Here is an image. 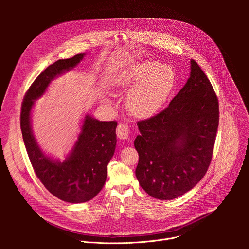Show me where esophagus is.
I'll list each match as a JSON object with an SVG mask.
<instances>
[{"mask_svg":"<svg viewBox=\"0 0 249 249\" xmlns=\"http://www.w3.org/2000/svg\"><path fill=\"white\" fill-rule=\"evenodd\" d=\"M116 134H117V137L119 139H122V140L127 139L128 136H129V126L127 124H124V123H120L117 126Z\"/></svg>","mask_w":249,"mask_h":249,"instance_id":"34e87169","label":"esophagus"}]
</instances>
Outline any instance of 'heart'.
Returning a JSON list of instances; mask_svg holds the SVG:
<instances>
[{"instance_id": "1", "label": "heart", "mask_w": 249, "mask_h": 249, "mask_svg": "<svg viewBox=\"0 0 249 249\" xmlns=\"http://www.w3.org/2000/svg\"><path fill=\"white\" fill-rule=\"evenodd\" d=\"M175 83L173 69L159 62L140 63L116 81L122 90H130L127 96V108L136 117L147 118L156 114L171 92ZM106 103L111 100L104 98Z\"/></svg>"}]
</instances>
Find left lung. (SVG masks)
I'll list each match as a JSON object with an SVG mask.
<instances>
[{
    "label": "left lung",
    "mask_w": 249,
    "mask_h": 249,
    "mask_svg": "<svg viewBox=\"0 0 249 249\" xmlns=\"http://www.w3.org/2000/svg\"><path fill=\"white\" fill-rule=\"evenodd\" d=\"M190 77L167 107L137 123L136 177L150 196L171 200L191 190L211 163L219 126V101L194 61Z\"/></svg>",
    "instance_id": "obj_1"
}]
</instances>
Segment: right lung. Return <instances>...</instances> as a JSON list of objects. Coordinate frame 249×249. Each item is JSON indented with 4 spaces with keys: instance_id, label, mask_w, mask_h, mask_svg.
Here are the masks:
<instances>
[{
    "instance_id": "1",
    "label": "right lung",
    "mask_w": 249,
    "mask_h": 249,
    "mask_svg": "<svg viewBox=\"0 0 249 249\" xmlns=\"http://www.w3.org/2000/svg\"><path fill=\"white\" fill-rule=\"evenodd\" d=\"M85 54L58 60L35 79L26 91L20 112V129L25 149L35 174L55 197L68 203L91 200L102 189L107 164L116 147V121H98L86 115L76 144L61 162L43 154L35 140L30 112L34 100L39 98L54 78L75 68Z\"/></svg>"
}]
</instances>
